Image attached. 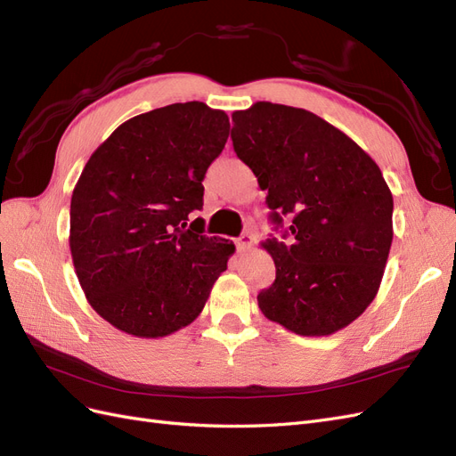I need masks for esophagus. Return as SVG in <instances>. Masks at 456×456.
Segmentation results:
<instances>
[{"instance_id":"34e87169","label":"esophagus","mask_w":456,"mask_h":456,"mask_svg":"<svg viewBox=\"0 0 456 456\" xmlns=\"http://www.w3.org/2000/svg\"><path fill=\"white\" fill-rule=\"evenodd\" d=\"M253 245V236L251 233H241V236L236 240V247L240 251H247Z\"/></svg>"}]
</instances>
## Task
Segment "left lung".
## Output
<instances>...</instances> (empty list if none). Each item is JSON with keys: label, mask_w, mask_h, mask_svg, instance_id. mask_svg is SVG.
<instances>
[{"label": "left lung", "mask_w": 456, "mask_h": 456, "mask_svg": "<svg viewBox=\"0 0 456 456\" xmlns=\"http://www.w3.org/2000/svg\"><path fill=\"white\" fill-rule=\"evenodd\" d=\"M232 142L266 190L282 240L262 247L275 280L258 293L270 322L302 337L333 335L377 297L392 245L394 200L379 165L308 110L256 102L232 114Z\"/></svg>", "instance_id": "1"}]
</instances>
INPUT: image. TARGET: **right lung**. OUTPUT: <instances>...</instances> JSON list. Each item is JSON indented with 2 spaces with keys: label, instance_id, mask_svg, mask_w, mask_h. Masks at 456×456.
Returning <instances> with one entry per match:
<instances>
[{
  "label": "right lung",
  "instance_id": "obj_1",
  "mask_svg": "<svg viewBox=\"0 0 456 456\" xmlns=\"http://www.w3.org/2000/svg\"><path fill=\"white\" fill-rule=\"evenodd\" d=\"M228 129L223 110L176 102L121 123L86 163L70 203L72 260L89 305L123 333L190 325L236 251L190 216Z\"/></svg>",
  "mask_w": 456,
  "mask_h": 456
}]
</instances>
